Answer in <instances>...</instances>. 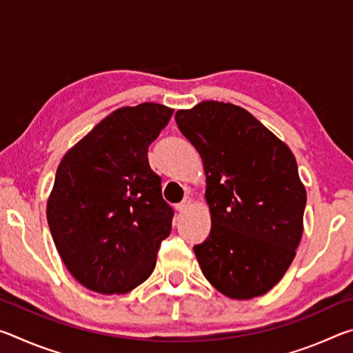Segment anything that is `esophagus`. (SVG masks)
I'll return each instance as SVG.
<instances>
[{"instance_id": "esophagus-1", "label": "esophagus", "mask_w": 353, "mask_h": 353, "mask_svg": "<svg viewBox=\"0 0 353 353\" xmlns=\"http://www.w3.org/2000/svg\"><path fill=\"white\" fill-rule=\"evenodd\" d=\"M190 205H191V199H190V198H185V199L181 202V204L176 205V210H177L179 213H183V212L188 210Z\"/></svg>"}]
</instances>
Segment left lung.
Returning a JSON list of instances; mask_svg holds the SVG:
<instances>
[{
	"mask_svg": "<svg viewBox=\"0 0 353 353\" xmlns=\"http://www.w3.org/2000/svg\"><path fill=\"white\" fill-rule=\"evenodd\" d=\"M176 123L205 171L212 229L193 248L202 272L230 299L265 294L285 276L303 232L307 193L294 155L230 103L177 110Z\"/></svg>",
	"mask_w": 353,
	"mask_h": 353,
	"instance_id": "obj_1",
	"label": "left lung"
}]
</instances>
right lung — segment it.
<instances>
[{"mask_svg": "<svg viewBox=\"0 0 353 353\" xmlns=\"http://www.w3.org/2000/svg\"><path fill=\"white\" fill-rule=\"evenodd\" d=\"M172 112L155 103L121 107L59 165L48 224L67 270L88 290L123 294L154 271L174 210L163 199L148 149Z\"/></svg>", "mask_w": 353, "mask_h": 353, "instance_id": "right-lung-1", "label": "right lung"}]
</instances>
